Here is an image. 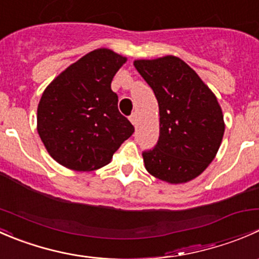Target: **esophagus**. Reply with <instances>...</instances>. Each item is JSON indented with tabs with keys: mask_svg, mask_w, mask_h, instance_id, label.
Instances as JSON below:
<instances>
[{
	"mask_svg": "<svg viewBox=\"0 0 259 259\" xmlns=\"http://www.w3.org/2000/svg\"><path fill=\"white\" fill-rule=\"evenodd\" d=\"M129 120H130V122H132V124L134 125V126H135V125H137V115L132 114L129 116Z\"/></svg>",
	"mask_w": 259,
	"mask_h": 259,
	"instance_id": "34e87169",
	"label": "esophagus"
}]
</instances>
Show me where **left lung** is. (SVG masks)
I'll use <instances>...</instances> for the list:
<instances>
[{
  "mask_svg": "<svg viewBox=\"0 0 259 259\" xmlns=\"http://www.w3.org/2000/svg\"><path fill=\"white\" fill-rule=\"evenodd\" d=\"M159 104L158 144L144 151L148 173L169 184L199 177L215 158L223 139V111L217 96L182 59L168 55L135 60Z\"/></svg>",
  "mask_w": 259,
  "mask_h": 259,
  "instance_id": "obj_1",
  "label": "left lung"
}]
</instances>
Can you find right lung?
I'll list each match as a JSON object with an SVG mask.
<instances>
[{
	"mask_svg": "<svg viewBox=\"0 0 259 259\" xmlns=\"http://www.w3.org/2000/svg\"><path fill=\"white\" fill-rule=\"evenodd\" d=\"M126 57L96 49L57 75L37 106V133L62 166L93 171L113 159L134 126L117 109L111 81Z\"/></svg>",
	"mask_w": 259,
	"mask_h": 259,
	"instance_id": "1",
	"label": "right lung"
}]
</instances>
